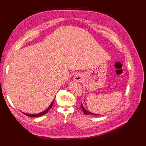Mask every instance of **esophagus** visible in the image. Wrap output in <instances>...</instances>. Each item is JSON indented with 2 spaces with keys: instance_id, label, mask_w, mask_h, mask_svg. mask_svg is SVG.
<instances>
[{
  "instance_id": "esophagus-1",
  "label": "esophagus",
  "mask_w": 146,
  "mask_h": 146,
  "mask_svg": "<svg viewBox=\"0 0 146 146\" xmlns=\"http://www.w3.org/2000/svg\"><path fill=\"white\" fill-rule=\"evenodd\" d=\"M82 76H81V75H79V74H77L76 75H75V78H74V79H75V80H76V81H80V80H82Z\"/></svg>"
}]
</instances>
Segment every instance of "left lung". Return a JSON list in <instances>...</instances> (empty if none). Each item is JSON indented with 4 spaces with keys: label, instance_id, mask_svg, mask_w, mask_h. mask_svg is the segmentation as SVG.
Masks as SVG:
<instances>
[{
    "label": "left lung",
    "instance_id": "obj_1",
    "mask_svg": "<svg viewBox=\"0 0 146 146\" xmlns=\"http://www.w3.org/2000/svg\"><path fill=\"white\" fill-rule=\"evenodd\" d=\"M81 108H82V110L83 111V112H84V113L85 114H86V115H90V114H91V115H97V114H95V113H92V112H90L89 111H88V110H86L85 108H84V107L83 106V105H82V104H81Z\"/></svg>",
    "mask_w": 146,
    "mask_h": 146
}]
</instances>
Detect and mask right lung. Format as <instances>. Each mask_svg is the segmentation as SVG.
Returning a JSON list of instances; mask_svg holds the SVG:
<instances>
[{"instance_id":"obj_1","label":"right lung","mask_w":146,"mask_h":146,"mask_svg":"<svg viewBox=\"0 0 146 146\" xmlns=\"http://www.w3.org/2000/svg\"><path fill=\"white\" fill-rule=\"evenodd\" d=\"M54 100H53V101L52 102V103L51 104V105H49V106L47 108H46V109L45 110L42 111V112H40V113H36V114H27V113H23L25 114L26 115L28 116V117H41V116L43 115L46 114L49 110L51 109V108L52 107V105H53Z\"/></svg>"}]
</instances>
